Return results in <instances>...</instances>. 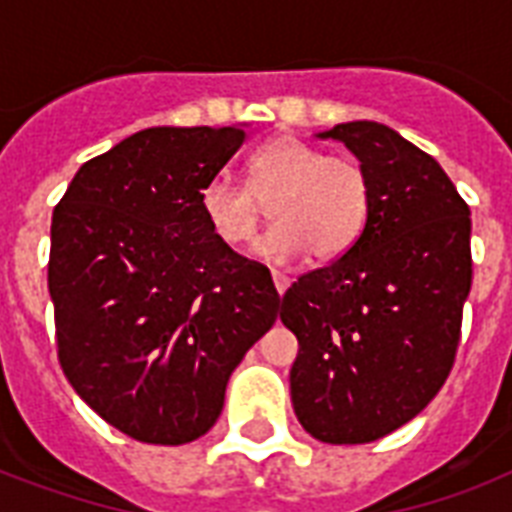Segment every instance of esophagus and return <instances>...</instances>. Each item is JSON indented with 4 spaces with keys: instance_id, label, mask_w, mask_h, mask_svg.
I'll use <instances>...</instances> for the list:
<instances>
[{
    "instance_id": "esophagus-1",
    "label": "esophagus",
    "mask_w": 512,
    "mask_h": 512,
    "mask_svg": "<svg viewBox=\"0 0 512 512\" xmlns=\"http://www.w3.org/2000/svg\"><path fill=\"white\" fill-rule=\"evenodd\" d=\"M271 276H273V284H276V292H279V295H284V292L289 289L287 276H284V273H279V271H273Z\"/></svg>"
}]
</instances>
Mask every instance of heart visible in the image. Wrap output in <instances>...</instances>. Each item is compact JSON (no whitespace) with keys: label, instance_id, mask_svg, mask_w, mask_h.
<instances>
[{"label":"heart","instance_id":"b5f03b06","mask_svg":"<svg viewBox=\"0 0 512 512\" xmlns=\"http://www.w3.org/2000/svg\"><path fill=\"white\" fill-rule=\"evenodd\" d=\"M273 201V228L255 244L268 263H289L311 249L316 260H335L358 241L369 217V180L348 156L297 138H279L249 159V185L228 175L201 185L204 223L220 244L241 247L263 223Z\"/></svg>","mask_w":512,"mask_h":512}]
</instances>
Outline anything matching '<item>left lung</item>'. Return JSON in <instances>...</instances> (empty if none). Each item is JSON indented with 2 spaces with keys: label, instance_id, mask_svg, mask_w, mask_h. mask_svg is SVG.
Returning a JSON list of instances; mask_svg holds the SVG:
<instances>
[{
  "label": "left lung",
  "instance_id": "8db88e82",
  "mask_svg": "<svg viewBox=\"0 0 512 512\" xmlns=\"http://www.w3.org/2000/svg\"><path fill=\"white\" fill-rule=\"evenodd\" d=\"M316 138L356 156L369 217L345 255L281 297L300 342L292 406L324 444H369L417 417L452 372L473 281L470 209L441 164L385 124Z\"/></svg>",
  "mask_w": 512,
  "mask_h": 512
}]
</instances>
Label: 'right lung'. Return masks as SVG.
Segmentation results:
<instances>
[{
  "instance_id": "right-lung-1",
  "label": "right lung",
  "mask_w": 512,
  "mask_h": 512,
  "mask_svg": "<svg viewBox=\"0 0 512 512\" xmlns=\"http://www.w3.org/2000/svg\"><path fill=\"white\" fill-rule=\"evenodd\" d=\"M244 138L239 127L140 130L84 162L52 212L60 366L143 444L204 436L233 369L276 321L271 271L220 244L199 207Z\"/></svg>"
}]
</instances>
